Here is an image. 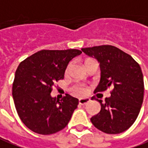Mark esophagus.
<instances>
[{
	"instance_id": "obj_1",
	"label": "esophagus",
	"mask_w": 148,
	"mask_h": 148,
	"mask_svg": "<svg viewBox=\"0 0 148 148\" xmlns=\"http://www.w3.org/2000/svg\"><path fill=\"white\" fill-rule=\"evenodd\" d=\"M90 101L89 98H80L79 100V102L80 105H86Z\"/></svg>"
}]
</instances>
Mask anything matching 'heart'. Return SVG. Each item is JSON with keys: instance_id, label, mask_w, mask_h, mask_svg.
<instances>
[{"instance_id": "1", "label": "heart", "mask_w": 148, "mask_h": 148, "mask_svg": "<svg viewBox=\"0 0 148 148\" xmlns=\"http://www.w3.org/2000/svg\"><path fill=\"white\" fill-rule=\"evenodd\" d=\"M72 92L77 96H84L88 93V88L85 86H82V85L75 86L72 88Z\"/></svg>"}]
</instances>
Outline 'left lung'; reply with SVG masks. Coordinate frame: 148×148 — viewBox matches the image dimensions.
<instances>
[{"mask_svg":"<svg viewBox=\"0 0 148 148\" xmlns=\"http://www.w3.org/2000/svg\"><path fill=\"white\" fill-rule=\"evenodd\" d=\"M100 63L101 79L95 92L109 88L110 97L101 104V110L91 118L97 129L109 134H120L134 123L143 101L144 82L139 64L129 54L110 45L82 48Z\"/></svg>","mask_w":148,"mask_h":148,"instance_id":"left-lung-1","label":"left lung"}]
</instances>
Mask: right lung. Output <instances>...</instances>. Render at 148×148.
Segmentation results:
<instances>
[{
	"instance_id": "right-lung-1",
	"label": "right lung",
	"mask_w": 148,
	"mask_h": 148,
	"mask_svg": "<svg viewBox=\"0 0 148 148\" xmlns=\"http://www.w3.org/2000/svg\"><path fill=\"white\" fill-rule=\"evenodd\" d=\"M82 53L76 49L42 50L18 64L12 96L20 120L39 134H52L63 130L78 106L79 100L65 94L58 100L51 96L56 82L64 79L72 59Z\"/></svg>"
}]
</instances>
